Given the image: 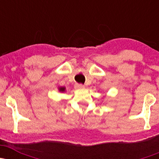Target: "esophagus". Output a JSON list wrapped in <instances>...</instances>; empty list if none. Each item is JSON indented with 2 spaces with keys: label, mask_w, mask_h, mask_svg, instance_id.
<instances>
[{
  "label": "esophagus",
  "mask_w": 159,
  "mask_h": 159,
  "mask_svg": "<svg viewBox=\"0 0 159 159\" xmlns=\"http://www.w3.org/2000/svg\"><path fill=\"white\" fill-rule=\"evenodd\" d=\"M84 87V86L83 84H75V88L76 89H82Z\"/></svg>",
  "instance_id": "esophagus-1"
}]
</instances>
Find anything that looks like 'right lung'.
<instances>
[{"mask_svg": "<svg viewBox=\"0 0 159 159\" xmlns=\"http://www.w3.org/2000/svg\"><path fill=\"white\" fill-rule=\"evenodd\" d=\"M59 90L61 91V92H63V91H65V87H60Z\"/></svg>", "mask_w": 159, "mask_h": 159, "instance_id": "1", "label": "right lung"}]
</instances>
